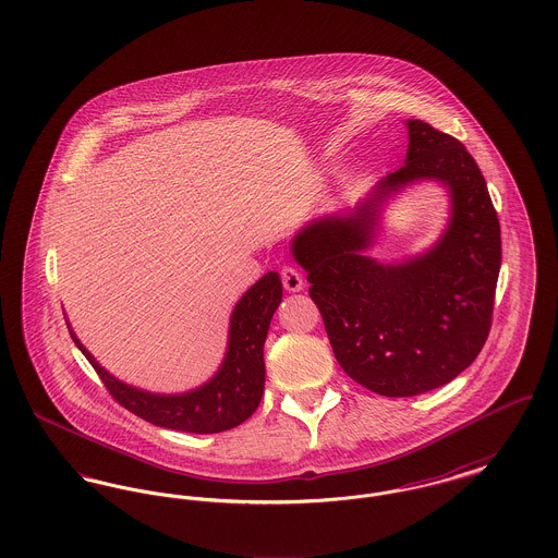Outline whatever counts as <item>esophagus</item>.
Masks as SVG:
<instances>
[{
    "instance_id": "1",
    "label": "esophagus",
    "mask_w": 558,
    "mask_h": 558,
    "mask_svg": "<svg viewBox=\"0 0 558 558\" xmlns=\"http://www.w3.org/2000/svg\"><path fill=\"white\" fill-rule=\"evenodd\" d=\"M282 284H284V289L289 292L303 291V287H305L303 276L294 267H284L282 269Z\"/></svg>"
}]
</instances>
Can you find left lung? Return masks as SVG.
I'll use <instances>...</instances> for the list:
<instances>
[{
    "label": "left lung",
    "mask_w": 558,
    "mask_h": 558,
    "mask_svg": "<svg viewBox=\"0 0 558 558\" xmlns=\"http://www.w3.org/2000/svg\"><path fill=\"white\" fill-rule=\"evenodd\" d=\"M405 130L401 169L355 207L310 219L291 240L337 362L385 398L421 396L475 362L489 335L502 262L500 221L475 159L425 121L408 119ZM425 181L449 194L440 239L396 263L368 256L388 203Z\"/></svg>",
    "instance_id": "obj_1"
}]
</instances>
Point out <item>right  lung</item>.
<instances>
[{
    "label": "right lung",
    "instance_id": "right-lung-1",
    "mask_svg": "<svg viewBox=\"0 0 558 558\" xmlns=\"http://www.w3.org/2000/svg\"><path fill=\"white\" fill-rule=\"evenodd\" d=\"M280 301V274L267 271L240 296L230 314L228 345L219 368L207 383L182 393H155L117 378L81 343L69 319L66 326L75 345L121 405L153 425L205 435L234 428L257 410L266 387L264 345Z\"/></svg>",
    "mask_w": 558,
    "mask_h": 558
}]
</instances>
